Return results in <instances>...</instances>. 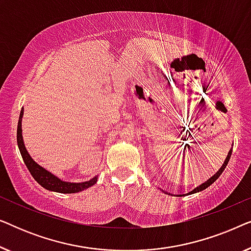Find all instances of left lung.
Returning a JSON list of instances; mask_svg holds the SVG:
<instances>
[{
  "mask_svg": "<svg viewBox=\"0 0 251 251\" xmlns=\"http://www.w3.org/2000/svg\"><path fill=\"white\" fill-rule=\"evenodd\" d=\"M232 146H233V145H232ZM232 150H233V147H231V149H229L228 153H227V155H226V159H225V161H224V163L222 164V167L219 168L217 173H216V174L214 175V176H211L210 178H209V179H208L207 181H204V183H202L201 185H199L198 187H195L194 190H192L191 192H188V193H187L188 195H190V194H194V193H198V192H201V191L205 190V188H208L209 186H210V185H211L212 183H215V181L218 179L219 176H221L223 171L225 170L226 166H227V163H228V161H229V157H231V154H232ZM160 190H161V188H160ZM161 191L164 192V193H167V194L171 195V193H168V192H166V191H163V190H161ZM179 195H180V197H185V195H186V194H179Z\"/></svg>",
  "mask_w": 251,
  "mask_h": 251,
  "instance_id": "8db88e82",
  "label": "left lung"
}]
</instances>
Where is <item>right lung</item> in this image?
Masks as SVG:
<instances>
[{
  "label": "right lung",
  "instance_id": "right-lung-1",
  "mask_svg": "<svg viewBox=\"0 0 251 251\" xmlns=\"http://www.w3.org/2000/svg\"><path fill=\"white\" fill-rule=\"evenodd\" d=\"M24 116V107L20 111L19 120H18V126H17V143H18V147L22 154L24 162H25L27 169L29 170L30 175H32L34 179L39 183L41 186L46 188L48 191L51 192H57V193H77L87 188L91 187L92 185H95L98 180V175L97 176L92 177L91 179L87 181H81V183H72V181H65L60 179L59 177H57L56 175L50 173L49 170H47L46 168L40 166L39 163L35 162L32 159V156L29 155L28 151H27L25 143H24L23 138V129H22V121Z\"/></svg>",
  "mask_w": 251,
  "mask_h": 251
}]
</instances>
